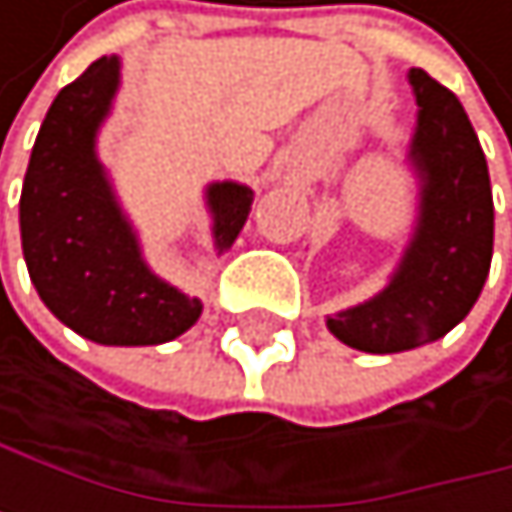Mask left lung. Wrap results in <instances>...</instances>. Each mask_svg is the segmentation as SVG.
Here are the masks:
<instances>
[{
    "label": "left lung",
    "mask_w": 512,
    "mask_h": 512,
    "mask_svg": "<svg viewBox=\"0 0 512 512\" xmlns=\"http://www.w3.org/2000/svg\"><path fill=\"white\" fill-rule=\"evenodd\" d=\"M408 82L418 97L408 153L421 178L415 236L381 294L328 316L334 338L362 353H402L448 334L473 310L495 245L488 165L461 101L424 70Z\"/></svg>",
    "instance_id": "obj_1"
}]
</instances>
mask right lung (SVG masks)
<instances>
[{
  "instance_id": "right-lung-1",
  "label": "right lung",
  "mask_w": 512,
  "mask_h": 512,
  "mask_svg": "<svg viewBox=\"0 0 512 512\" xmlns=\"http://www.w3.org/2000/svg\"><path fill=\"white\" fill-rule=\"evenodd\" d=\"M119 88V57L94 61L61 88L45 113L21 193V242L30 279L45 307L82 338L107 347L165 344L202 313L162 282L141 258L110 178L94 153L97 128ZM214 248L227 251L254 202V190L211 184Z\"/></svg>"
}]
</instances>
